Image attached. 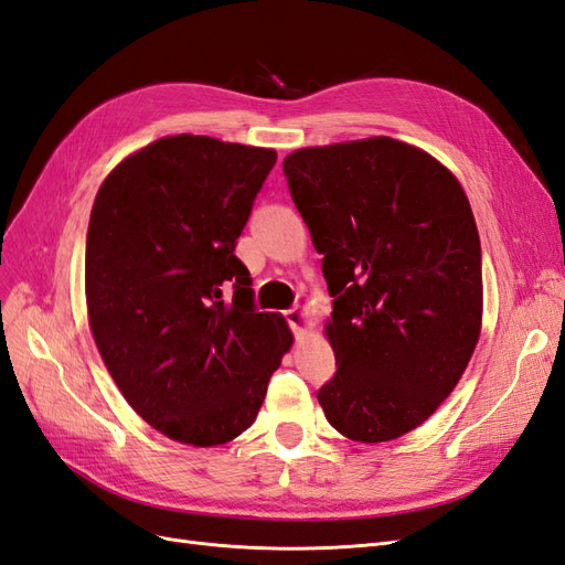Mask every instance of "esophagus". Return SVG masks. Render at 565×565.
Here are the masks:
<instances>
[{
	"mask_svg": "<svg viewBox=\"0 0 565 565\" xmlns=\"http://www.w3.org/2000/svg\"><path fill=\"white\" fill-rule=\"evenodd\" d=\"M285 320L289 322V328L295 330V334H297V337H303L306 332L311 330V324H313L311 311L306 309V306H297V309H289V311H285Z\"/></svg>",
	"mask_w": 565,
	"mask_h": 565,
	"instance_id": "1",
	"label": "esophagus"
}]
</instances>
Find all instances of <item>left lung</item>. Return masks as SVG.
<instances>
[{
	"mask_svg": "<svg viewBox=\"0 0 565 565\" xmlns=\"http://www.w3.org/2000/svg\"><path fill=\"white\" fill-rule=\"evenodd\" d=\"M282 169L334 297L324 337L339 367L318 403L351 440L401 438L450 396L481 337L469 198L446 164L391 136L299 148Z\"/></svg>",
	"mask_w": 565,
	"mask_h": 565,
	"instance_id": "left-lung-1",
	"label": "left lung"
}]
</instances>
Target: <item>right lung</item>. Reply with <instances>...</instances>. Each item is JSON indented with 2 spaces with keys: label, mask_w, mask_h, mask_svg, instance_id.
<instances>
[{
  "label": "right lung",
  "mask_w": 565,
  "mask_h": 565,
  "mask_svg": "<svg viewBox=\"0 0 565 565\" xmlns=\"http://www.w3.org/2000/svg\"><path fill=\"white\" fill-rule=\"evenodd\" d=\"M276 160L273 148L162 136L119 162L94 200L84 295L98 353L134 413L185 446L249 429L292 349L285 318L254 309L233 254Z\"/></svg>",
  "instance_id": "1"
}]
</instances>
